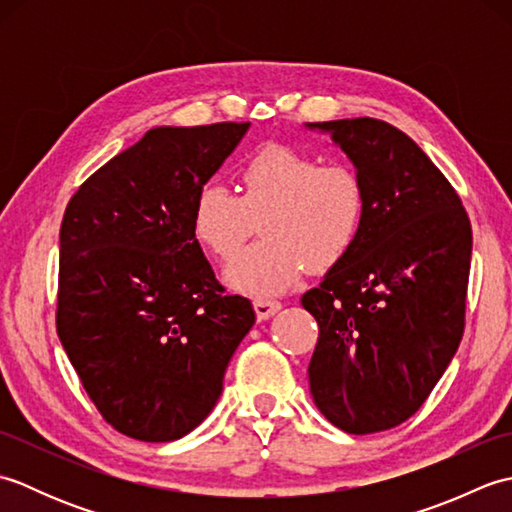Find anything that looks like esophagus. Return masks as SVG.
<instances>
[{"label":"esophagus","instance_id":"esophagus-1","mask_svg":"<svg viewBox=\"0 0 512 512\" xmlns=\"http://www.w3.org/2000/svg\"><path fill=\"white\" fill-rule=\"evenodd\" d=\"M255 312H257V319L259 321H266L273 317V314H277L281 310V303L275 301V299H255Z\"/></svg>","mask_w":512,"mask_h":512}]
</instances>
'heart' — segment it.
Wrapping results in <instances>:
<instances>
[{
	"mask_svg": "<svg viewBox=\"0 0 512 512\" xmlns=\"http://www.w3.org/2000/svg\"><path fill=\"white\" fill-rule=\"evenodd\" d=\"M242 195L206 182L195 193L191 226L215 257L231 259L262 224L266 239L246 248L224 279L266 299L297 284L306 264L325 270L347 255L365 217L363 180L350 165H321L306 151L266 145L242 167Z\"/></svg>",
	"mask_w": 512,
	"mask_h": 512,
	"instance_id": "b5f03b06",
	"label": "heart"
}]
</instances>
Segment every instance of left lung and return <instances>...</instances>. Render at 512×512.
I'll list each match as a JSON object with an SVG mask.
<instances>
[{
    "label": "left lung",
    "mask_w": 512,
    "mask_h": 512,
    "mask_svg": "<svg viewBox=\"0 0 512 512\" xmlns=\"http://www.w3.org/2000/svg\"><path fill=\"white\" fill-rule=\"evenodd\" d=\"M306 127L330 134L365 187L354 246L301 297L319 323L314 405L365 436L413 416L458 352L471 222L449 180L394 125L365 116Z\"/></svg>",
    "instance_id": "obj_1"
}]
</instances>
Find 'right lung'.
<instances>
[{"mask_svg":"<svg viewBox=\"0 0 512 512\" xmlns=\"http://www.w3.org/2000/svg\"><path fill=\"white\" fill-rule=\"evenodd\" d=\"M250 123L154 127L85 180L59 233L57 332L88 396L143 442L187 436L255 323L193 235L195 193Z\"/></svg>","mask_w":512,"mask_h":512,"instance_id":"obj_1","label":"right lung"}]
</instances>
